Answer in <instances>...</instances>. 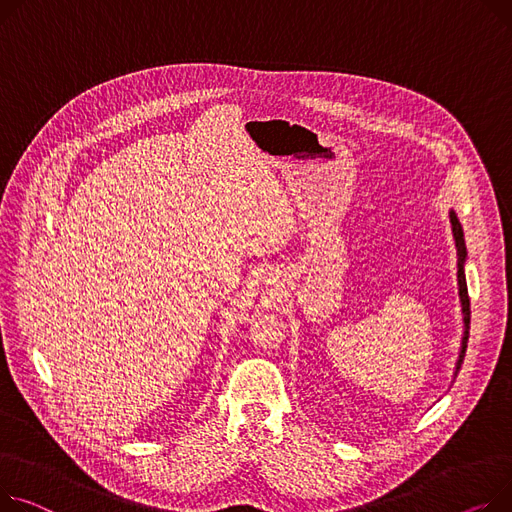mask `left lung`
Segmentation results:
<instances>
[{"label": "left lung", "mask_w": 512, "mask_h": 512, "mask_svg": "<svg viewBox=\"0 0 512 512\" xmlns=\"http://www.w3.org/2000/svg\"><path fill=\"white\" fill-rule=\"evenodd\" d=\"M451 226H453V236H455V245H457V280H459V296H461V306H463V325H465V331H463V342H461V354H459V360H457V370L455 374L459 372L461 364H463V358H465V350H467V339H469V319H471V309H469V294H467V282H465V271H463V263H465V238H463V230H461V224L455 216V212H451Z\"/></svg>", "instance_id": "8db88e82"}]
</instances>
